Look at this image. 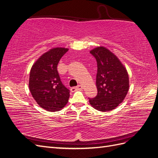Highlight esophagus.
<instances>
[{
    "label": "esophagus",
    "instance_id": "1",
    "mask_svg": "<svg viewBox=\"0 0 158 158\" xmlns=\"http://www.w3.org/2000/svg\"><path fill=\"white\" fill-rule=\"evenodd\" d=\"M82 85H78V86H76V87H73V88H71V89H70V90H71V92H75V91H76V90H80V89H82Z\"/></svg>",
    "mask_w": 158,
    "mask_h": 158
}]
</instances>
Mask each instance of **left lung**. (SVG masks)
<instances>
[{
  "label": "left lung",
  "mask_w": 158,
  "mask_h": 158,
  "mask_svg": "<svg viewBox=\"0 0 158 158\" xmlns=\"http://www.w3.org/2000/svg\"><path fill=\"white\" fill-rule=\"evenodd\" d=\"M97 61V95L89 102L98 111L115 109L125 99L129 88L127 71L121 61L107 49L98 47L90 51Z\"/></svg>",
  "instance_id": "obj_1"
}]
</instances>
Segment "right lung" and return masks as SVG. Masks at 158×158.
Returning a JSON list of instances; mask_svg holds the SVG:
<instances>
[{
    "label": "right lung",
    "mask_w": 158,
    "mask_h": 158,
    "mask_svg": "<svg viewBox=\"0 0 158 158\" xmlns=\"http://www.w3.org/2000/svg\"><path fill=\"white\" fill-rule=\"evenodd\" d=\"M68 49L56 47L43 55L32 66L29 88L39 106L48 111H57L69 102L70 90L62 83L57 65Z\"/></svg>",
    "instance_id": "obj_1"
}]
</instances>
